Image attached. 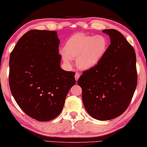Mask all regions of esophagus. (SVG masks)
<instances>
[{"instance_id":"obj_1","label":"esophagus","mask_w":147,"mask_h":147,"mask_svg":"<svg viewBox=\"0 0 147 147\" xmlns=\"http://www.w3.org/2000/svg\"><path fill=\"white\" fill-rule=\"evenodd\" d=\"M80 74L79 73H76V76H75V78H76V81H78L79 78H80Z\"/></svg>"}]
</instances>
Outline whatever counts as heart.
Segmentation results:
<instances>
[{
    "label": "heart",
    "instance_id": "1",
    "mask_svg": "<svg viewBox=\"0 0 147 147\" xmlns=\"http://www.w3.org/2000/svg\"><path fill=\"white\" fill-rule=\"evenodd\" d=\"M109 47V40L102 35H89L78 33L67 40L60 53L65 64L72 65L76 58V65L83 70L97 66L103 59Z\"/></svg>",
    "mask_w": 147,
    "mask_h": 147
}]
</instances>
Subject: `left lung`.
Instances as JSON below:
<instances>
[{
  "label": "left lung",
  "instance_id": "8db88e82",
  "mask_svg": "<svg viewBox=\"0 0 147 147\" xmlns=\"http://www.w3.org/2000/svg\"><path fill=\"white\" fill-rule=\"evenodd\" d=\"M102 32L110 38L107 53L97 66L83 72L78 83L88 114L106 121L117 118L127 109L136 89L137 73L134 47L116 29Z\"/></svg>",
  "mask_w": 147,
  "mask_h": 147
}]
</instances>
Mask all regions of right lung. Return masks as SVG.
Masks as SVG:
<instances>
[{
  "mask_svg": "<svg viewBox=\"0 0 147 147\" xmlns=\"http://www.w3.org/2000/svg\"><path fill=\"white\" fill-rule=\"evenodd\" d=\"M59 44L56 31L33 29L20 38L10 56L12 96L27 115L39 121L60 114L76 83L75 72L61 68Z\"/></svg>",
  "mask_w": 147,
  "mask_h": 147,
  "instance_id": "1",
  "label": "right lung"
}]
</instances>
